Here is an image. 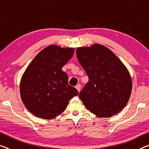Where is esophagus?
<instances>
[{"mask_svg":"<svg viewBox=\"0 0 149 149\" xmlns=\"http://www.w3.org/2000/svg\"><path fill=\"white\" fill-rule=\"evenodd\" d=\"M81 84H77V85L76 86V88L77 89V91H79V92H80V91H81Z\"/></svg>","mask_w":149,"mask_h":149,"instance_id":"34e87169","label":"esophagus"}]
</instances>
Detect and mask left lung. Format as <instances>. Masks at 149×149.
<instances>
[{
    "label": "left lung",
    "mask_w": 149,
    "mask_h": 149,
    "mask_svg": "<svg viewBox=\"0 0 149 149\" xmlns=\"http://www.w3.org/2000/svg\"><path fill=\"white\" fill-rule=\"evenodd\" d=\"M78 61L88 77L79 97L98 117H111L129 101L132 80L129 70L111 50L100 44L79 47Z\"/></svg>",
    "instance_id": "left-lung-1"
}]
</instances>
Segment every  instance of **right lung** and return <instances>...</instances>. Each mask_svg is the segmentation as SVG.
<instances>
[{
  "label": "right lung",
  "mask_w": 149,
  "mask_h": 149,
  "mask_svg": "<svg viewBox=\"0 0 149 149\" xmlns=\"http://www.w3.org/2000/svg\"><path fill=\"white\" fill-rule=\"evenodd\" d=\"M74 52L73 48L51 45L42 50L25 70L20 80V97L35 116L43 119L55 118L79 95L68 84L67 73L62 70Z\"/></svg>",
  "instance_id": "right-lung-1"
}]
</instances>
